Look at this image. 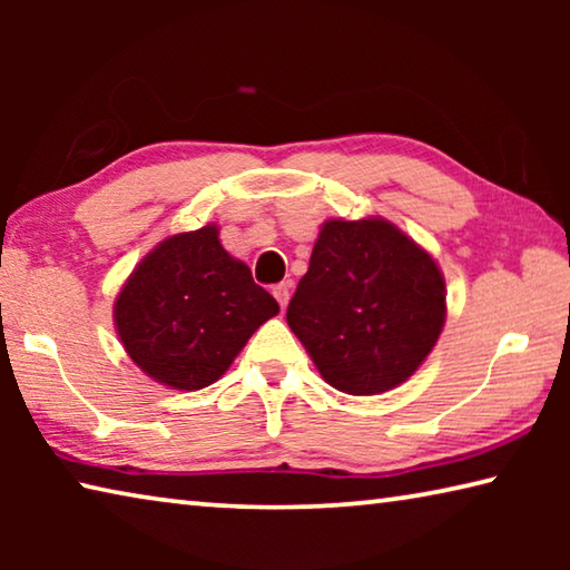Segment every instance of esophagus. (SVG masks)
I'll list each match as a JSON object with an SVG mask.
<instances>
[{"label":"esophagus","mask_w":570,"mask_h":570,"mask_svg":"<svg viewBox=\"0 0 570 570\" xmlns=\"http://www.w3.org/2000/svg\"><path fill=\"white\" fill-rule=\"evenodd\" d=\"M274 296H276L278 306L286 308V304H288V296H292V282H282V284H276V286H274Z\"/></svg>","instance_id":"esophagus-1"}]
</instances>
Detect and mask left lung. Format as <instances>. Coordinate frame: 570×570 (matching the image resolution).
Masks as SVG:
<instances>
[{
	"label": "left lung",
	"instance_id": "8db88e82",
	"mask_svg": "<svg viewBox=\"0 0 570 570\" xmlns=\"http://www.w3.org/2000/svg\"><path fill=\"white\" fill-rule=\"evenodd\" d=\"M286 322L332 387L380 394L412 377L435 346L445 278L387 220H326Z\"/></svg>",
	"mask_w": 570,
	"mask_h": 570
}]
</instances>
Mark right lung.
Returning a JSON list of instances; mask_svg holds the SVG:
<instances>
[{
    "label": "right lung",
    "instance_id": "right-lung-1",
    "mask_svg": "<svg viewBox=\"0 0 570 570\" xmlns=\"http://www.w3.org/2000/svg\"><path fill=\"white\" fill-rule=\"evenodd\" d=\"M276 314V298L226 254L216 226L163 240L115 302V326L130 360L148 377L186 392L214 384Z\"/></svg>",
    "mask_w": 570,
    "mask_h": 570
}]
</instances>
